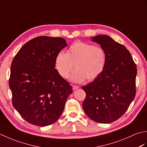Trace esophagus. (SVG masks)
<instances>
[{
  "instance_id": "esophagus-1",
  "label": "esophagus",
  "mask_w": 147,
  "mask_h": 147,
  "mask_svg": "<svg viewBox=\"0 0 147 147\" xmlns=\"http://www.w3.org/2000/svg\"><path fill=\"white\" fill-rule=\"evenodd\" d=\"M79 88V86H76V85H73V90H77Z\"/></svg>"
}]
</instances>
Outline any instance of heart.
<instances>
[{
	"label": "heart",
	"mask_w": 147,
	"mask_h": 147,
	"mask_svg": "<svg viewBox=\"0 0 147 147\" xmlns=\"http://www.w3.org/2000/svg\"><path fill=\"white\" fill-rule=\"evenodd\" d=\"M107 62L105 52L100 47L77 42L66 52H59L55 59V67L63 78H67L74 66L76 69L69 76L74 83H82L86 79L90 82L103 73Z\"/></svg>",
	"instance_id": "heart-1"
}]
</instances>
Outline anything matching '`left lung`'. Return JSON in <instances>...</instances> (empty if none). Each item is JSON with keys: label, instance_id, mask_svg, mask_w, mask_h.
<instances>
[{"label": "left lung", "instance_id": "left-lung-1", "mask_svg": "<svg viewBox=\"0 0 147 147\" xmlns=\"http://www.w3.org/2000/svg\"><path fill=\"white\" fill-rule=\"evenodd\" d=\"M91 40L104 50L107 62L100 75L83 86L86 94L83 108L92 120L111 123L125 113L135 98L137 69L128 50L111 37L100 35Z\"/></svg>", "mask_w": 147, "mask_h": 147}]
</instances>
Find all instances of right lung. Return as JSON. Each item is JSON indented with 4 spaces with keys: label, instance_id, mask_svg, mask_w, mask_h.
<instances>
[{
    "label": "right lung",
    "instance_id": "1",
    "mask_svg": "<svg viewBox=\"0 0 147 147\" xmlns=\"http://www.w3.org/2000/svg\"><path fill=\"white\" fill-rule=\"evenodd\" d=\"M67 45L61 37H36L22 47L12 62L9 83L12 105L33 125L54 123L73 92L55 69L56 55Z\"/></svg>",
    "mask_w": 147,
    "mask_h": 147
}]
</instances>
